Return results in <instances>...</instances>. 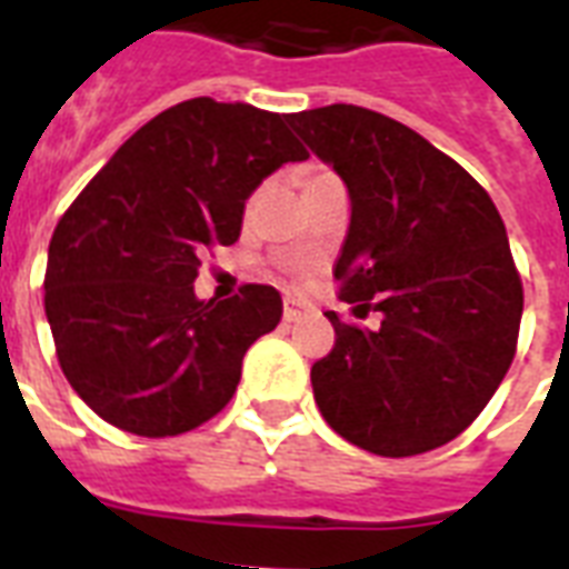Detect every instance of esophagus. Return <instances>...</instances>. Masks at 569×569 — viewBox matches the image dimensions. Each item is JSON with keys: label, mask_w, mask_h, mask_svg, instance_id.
<instances>
[{"label": "esophagus", "mask_w": 569, "mask_h": 569, "mask_svg": "<svg viewBox=\"0 0 569 569\" xmlns=\"http://www.w3.org/2000/svg\"><path fill=\"white\" fill-rule=\"evenodd\" d=\"M303 316V307L298 301H283V321H298Z\"/></svg>", "instance_id": "obj_1"}]
</instances>
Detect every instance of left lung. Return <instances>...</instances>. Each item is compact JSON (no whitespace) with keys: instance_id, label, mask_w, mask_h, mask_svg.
<instances>
[{"instance_id":"1","label":"left lung","mask_w":569,"mask_h":569,"mask_svg":"<svg viewBox=\"0 0 569 569\" xmlns=\"http://www.w3.org/2000/svg\"><path fill=\"white\" fill-rule=\"evenodd\" d=\"M351 197L339 298L375 330L328 312L337 346L312 366V396L339 437L383 458L455 440L502 383L522 283L493 200L405 123L360 106L286 114Z\"/></svg>"}]
</instances>
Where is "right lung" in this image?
Listing matches in <instances>:
<instances>
[{
	"mask_svg": "<svg viewBox=\"0 0 569 569\" xmlns=\"http://www.w3.org/2000/svg\"><path fill=\"white\" fill-rule=\"evenodd\" d=\"M303 159L286 114L197 97L156 114L84 186L49 241L43 307L61 372L93 413L177 437L223 410L283 301L257 283L200 301V257L239 239L244 200Z\"/></svg>",
	"mask_w": 569,
	"mask_h": 569,
	"instance_id": "obj_1",
	"label": "right lung"
}]
</instances>
